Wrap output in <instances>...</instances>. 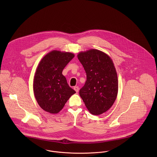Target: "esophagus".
Listing matches in <instances>:
<instances>
[{
	"label": "esophagus",
	"mask_w": 157,
	"mask_h": 157,
	"mask_svg": "<svg viewBox=\"0 0 157 157\" xmlns=\"http://www.w3.org/2000/svg\"><path fill=\"white\" fill-rule=\"evenodd\" d=\"M74 90H75L76 92H78V90H79V88H78V86H75V87L74 88Z\"/></svg>",
	"instance_id": "obj_1"
}]
</instances>
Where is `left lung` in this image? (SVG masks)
Here are the masks:
<instances>
[{"label":"left lung","instance_id":"1","mask_svg":"<svg viewBox=\"0 0 157 157\" xmlns=\"http://www.w3.org/2000/svg\"><path fill=\"white\" fill-rule=\"evenodd\" d=\"M78 59L86 74V81L79 94L92 114L107 111L118 93L117 74L111 59L97 49L81 52Z\"/></svg>","mask_w":157,"mask_h":157}]
</instances>
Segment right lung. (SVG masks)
<instances>
[{"mask_svg": "<svg viewBox=\"0 0 157 157\" xmlns=\"http://www.w3.org/2000/svg\"><path fill=\"white\" fill-rule=\"evenodd\" d=\"M74 57L71 52L52 51L40 61L35 74L33 90L38 104L45 111L60 112L75 93L62 74L63 69Z\"/></svg>", "mask_w": 157, "mask_h": 157, "instance_id": "right-lung-1", "label": "right lung"}]
</instances>
